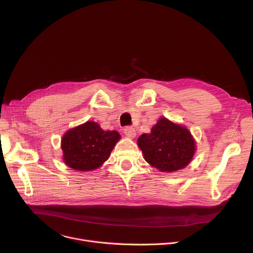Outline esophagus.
Returning a JSON list of instances; mask_svg holds the SVG:
<instances>
[{
	"label": "esophagus",
	"mask_w": 253,
	"mask_h": 253,
	"mask_svg": "<svg viewBox=\"0 0 253 253\" xmlns=\"http://www.w3.org/2000/svg\"><path fill=\"white\" fill-rule=\"evenodd\" d=\"M124 133L127 135V136H129V137H135V135H136V131H135V129L132 127V126H126L125 128H124Z\"/></svg>",
	"instance_id": "esophagus-1"
}]
</instances>
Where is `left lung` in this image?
<instances>
[{
    "instance_id": "obj_1",
    "label": "left lung",
    "mask_w": 253,
    "mask_h": 253,
    "mask_svg": "<svg viewBox=\"0 0 253 253\" xmlns=\"http://www.w3.org/2000/svg\"><path fill=\"white\" fill-rule=\"evenodd\" d=\"M138 146L145 160L162 172L184 168L195 151L191 133L166 118L159 119L150 134H142L138 138Z\"/></svg>"
}]
</instances>
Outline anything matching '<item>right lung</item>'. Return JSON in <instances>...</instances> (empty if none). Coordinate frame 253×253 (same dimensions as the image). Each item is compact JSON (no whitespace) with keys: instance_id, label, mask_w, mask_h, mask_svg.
Returning <instances> with one entry per match:
<instances>
[{"instance_id":"1","label":"right lung","mask_w":253,"mask_h":253,"mask_svg":"<svg viewBox=\"0 0 253 253\" xmlns=\"http://www.w3.org/2000/svg\"><path fill=\"white\" fill-rule=\"evenodd\" d=\"M120 134L104 131L93 122L71 129L62 138L65 163L75 170L90 171L100 167L110 156Z\"/></svg>"}]
</instances>
